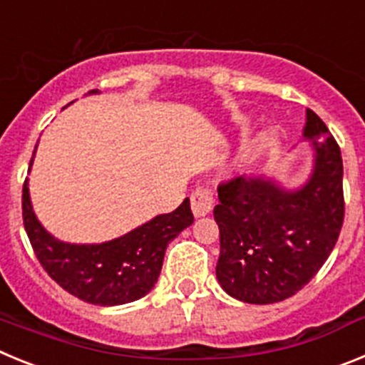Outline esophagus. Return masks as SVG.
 I'll return each instance as SVG.
<instances>
[{"mask_svg":"<svg viewBox=\"0 0 365 365\" xmlns=\"http://www.w3.org/2000/svg\"><path fill=\"white\" fill-rule=\"evenodd\" d=\"M192 212L195 217H202V215L210 214L212 208H214V192L210 188H206V186H199L195 192L192 193Z\"/></svg>","mask_w":365,"mask_h":365,"instance_id":"1","label":"esophagus"}]
</instances>
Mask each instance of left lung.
Wrapping results in <instances>:
<instances>
[{
	"label": "left lung",
	"mask_w": 365,
	"mask_h": 365,
	"mask_svg": "<svg viewBox=\"0 0 365 365\" xmlns=\"http://www.w3.org/2000/svg\"><path fill=\"white\" fill-rule=\"evenodd\" d=\"M303 137L314 146V170L299 190L289 192L263 177H234L217 186L215 274L232 298L256 305L291 298L336 245L346 212L340 148L311 109Z\"/></svg>",
	"instance_id": "left-lung-1"
}]
</instances>
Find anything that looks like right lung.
Listing matches in <instances>:
<instances>
[{
	"mask_svg": "<svg viewBox=\"0 0 365 365\" xmlns=\"http://www.w3.org/2000/svg\"><path fill=\"white\" fill-rule=\"evenodd\" d=\"M21 210L25 232L45 272L69 294L104 307L146 296L159 278L168 243L193 222L186 197L172 214L157 215L117 240L100 245H71L58 241L41 227L32 212L27 180Z\"/></svg>",
	"mask_w": 365,
	"mask_h": 365,
	"instance_id": "1",
	"label": "right lung"
}]
</instances>
